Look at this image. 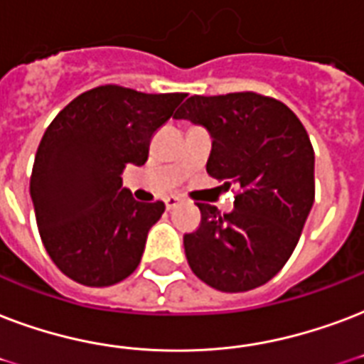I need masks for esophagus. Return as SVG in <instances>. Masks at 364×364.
<instances>
[{
  "instance_id": "34e87169",
  "label": "esophagus",
  "mask_w": 364,
  "mask_h": 364,
  "mask_svg": "<svg viewBox=\"0 0 364 364\" xmlns=\"http://www.w3.org/2000/svg\"><path fill=\"white\" fill-rule=\"evenodd\" d=\"M166 208H168V210H171V208H176L177 204H179V202H181V198H179V196H168V198H166Z\"/></svg>"
}]
</instances>
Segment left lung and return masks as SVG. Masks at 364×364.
<instances>
[{
	"mask_svg": "<svg viewBox=\"0 0 364 364\" xmlns=\"http://www.w3.org/2000/svg\"><path fill=\"white\" fill-rule=\"evenodd\" d=\"M212 137L206 171L237 185L235 210L202 204L200 227L183 237L193 273L221 292L271 281L299 240L315 200V152L284 102L252 91L188 97L173 116Z\"/></svg>",
	"mask_w": 364,
	"mask_h": 364,
	"instance_id": "obj_1",
	"label": "left lung"
}]
</instances>
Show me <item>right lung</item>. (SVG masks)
Instances as JSON below:
<instances>
[{
	"instance_id": "1",
	"label": "right lung",
	"mask_w": 364,
	"mask_h": 364,
	"mask_svg": "<svg viewBox=\"0 0 364 364\" xmlns=\"http://www.w3.org/2000/svg\"><path fill=\"white\" fill-rule=\"evenodd\" d=\"M187 93L101 85L68 102L41 137L30 196L47 254L85 287H110L137 269L164 202L143 204L122 187L127 164L143 166L158 127Z\"/></svg>"
}]
</instances>
